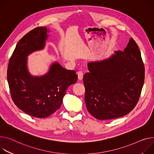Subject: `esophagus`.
Here are the masks:
<instances>
[{"mask_svg":"<svg viewBox=\"0 0 154 154\" xmlns=\"http://www.w3.org/2000/svg\"><path fill=\"white\" fill-rule=\"evenodd\" d=\"M77 75H78V79H79V80H82L83 79V72H81V71H80V72H78Z\"/></svg>","mask_w":154,"mask_h":154,"instance_id":"obj_1","label":"esophagus"}]
</instances>
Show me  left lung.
<instances>
[{"instance_id":"left-lung-1","label":"left lung","mask_w":154,"mask_h":154,"mask_svg":"<svg viewBox=\"0 0 154 154\" xmlns=\"http://www.w3.org/2000/svg\"><path fill=\"white\" fill-rule=\"evenodd\" d=\"M83 76L85 103L98 120H110L130 113L136 106L144 82V66L139 47L131 38L124 51L107 59L88 63Z\"/></svg>"}]
</instances>
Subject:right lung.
Here are the masks:
<instances>
[{
	"label": "right lung",
	"instance_id": "1",
	"mask_svg": "<svg viewBox=\"0 0 154 154\" xmlns=\"http://www.w3.org/2000/svg\"><path fill=\"white\" fill-rule=\"evenodd\" d=\"M46 27H38L22 37L10 58L7 80L13 101L27 114L45 118L60 108L67 88L76 83L77 75L54 63L48 73L32 76L27 67V57L43 49L48 35Z\"/></svg>",
	"mask_w": 154,
	"mask_h": 154
}]
</instances>
